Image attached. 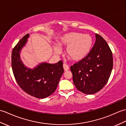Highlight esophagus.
<instances>
[{
  "label": "esophagus",
  "mask_w": 126,
  "mask_h": 126,
  "mask_svg": "<svg viewBox=\"0 0 126 126\" xmlns=\"http://www.w3.org/2000/svg\"><path fill=\"white\" fill-rule=\"evenodd\" d=\"M63 69L64 70V71H68V70H69V67L68 66V65H66V64H63Z\"/></svg>",
  "instance_id": "1"
}]
</instances>
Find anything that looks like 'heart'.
<instances>
[{
    "mask_svg": "<svg viewBox=\"0 0 126 126\" xmlns=\"http://www.w3.org/2000/svg\"><path fill=\"white\" fill-rule=\"evenodd\" d=\"M93 45V37L89 34L71 32L60 37L58 45L53 46L55 54L61 52L60 48H66V56L75 62L83 60L89 54Z\"/></svg>",
    "mask_w": 126,
    "mask_h": 126,
    "instance_id": "b5f03b06",
    "label": "heart"
}]
</instances>
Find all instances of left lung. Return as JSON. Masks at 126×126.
<instances>
[{"instance_id": "obj_1", "label": "left lung", "mask_w": 126, "mask_h": 126, "mask_svg": "<svg viewBox=\"0 0 126 126\" xmlns=\"http://www.w3.org/2000/svg\"><path fill=\"white\" fill-rule=\"evenodd\" d=\"M95 42L89 54L70 67L76 88L86 94L100 91L107 83L113 69V55L103 37L95 34Z\"/></svg>"}]
</instances>
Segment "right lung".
Masks as SVG:
<instances>
[{
  "label": "right lung",
  "mask_w": 126,
  "mask_h": 126,
  "mask_svg": "<svg viewBox=\"0 0 126 126\" xmlns=\"http://www.w3.org/2000/svg\"><path fill=\"white\" fill-rule=\"evenodd\" d=\"M30 36L26 34L19 41L12 52V68L17 83L22 90L32 96L43 99L56 90L64 72L62 61L56 64L41 63L34 69L27 68L20 59L22 48Z\"/></svg>",
  "instance_id": "right-lung-1"
}]
</instances>
